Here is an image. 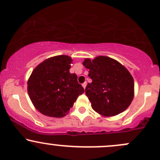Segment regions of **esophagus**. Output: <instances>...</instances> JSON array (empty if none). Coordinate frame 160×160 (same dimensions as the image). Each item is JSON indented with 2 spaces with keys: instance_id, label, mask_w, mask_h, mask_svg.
I'll return each instance as SVG.
<instances>
[{
  "instance_id": "esophagus-1",
  "label": "esophagus",
  "mask_w": 160,
  "mask_h": 160,
  "mask_svg": "<svg viewBox=\"0 0 160 160\" xmlns=\"http://www.w3.org/2000/svg\"><path fill=\"white\" fill-rule=\"evenodd\" d=\"M86 85H87V82H84V83L82 84V87L84 88V89H85V88H86Z\"/></svg>"
}]
</instances>
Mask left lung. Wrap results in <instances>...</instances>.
Here are the masks:
<instances>
[{"mask_svg": "<svg viewBox=\"0 0 160 160\" xmlns=\"http://www.w3.org/2000/svg\"><path fill=\"white\" fill-rule=\"evenodd\" d=\"M83 65L89 69L92 83L85 88V94L92 108L104 117L123 112L133 101L134 82L129 71L116 60L108 56L85 59Z\"/></svg>", "mask_w": 160, "mask_h": 160, "instance_id": "obj_1", "label": "left lung"}]
</instances>
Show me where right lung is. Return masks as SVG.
Instances as JSON below:
<instances>
[{
	"mask_svg": "<svg viewBox=\"0 0 160 160\" xmlns=\"http://www.w3.org/2000/svg\"><path fill=\"white\" fill-rule=\"evenodd\" d=\"M71 57L65 55L46 59L32 71L27 91L34 107L53 118L66 116L78 97L84 93L78 77L71 74Z\"/></svg>",
	"mask_w": 160,
	"mask_h": 160,
	"instance_id": "1",
	"label": "right lung"
}]
</instances>
